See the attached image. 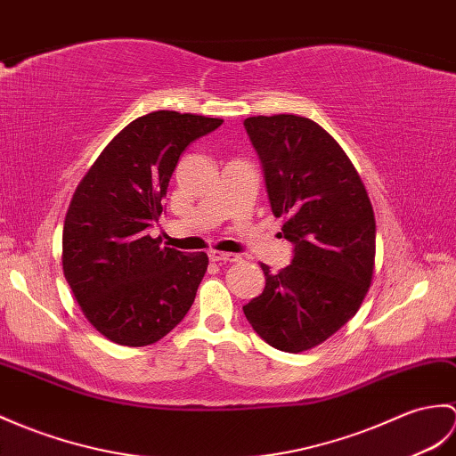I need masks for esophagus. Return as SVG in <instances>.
I'll use <instances>...</instances> for the list:
<instances>
[{
	"label": "esophagus",
	"mask_w": 456,
	"mask_h": 456,
	"mask_svg": "<svg viewBox=\"0 0 456 456\" xmlns=\"http://www.w3.org/2000/svg\"><path fill=\"white\" fill-rule=\"evenodd\" d=\"M209 260L211 262H239V254L232 252H221V250H209Z\"/></svg>",
	"instance_id": "esophagus-1"
}]
</instances>
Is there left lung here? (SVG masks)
<instances>
[{
    "label": "left lung",
    "mask_w": 456,
    "mask_h": 456,
    "mask_svg": "<svg viewBox=\"0 0 456 456\" xmlns=\"http://www.w3.org/2000/svg\"><path fill=\"white\" fill-rule=\"evenodd\" d=\"M245 128L266 176L272 211L295 247L242 306L262 340L299 354L322 344L359 311L375 273V214L357 168L319 124L295 114L250 116Z\"/></svg>",
    "instance_id": "left-lung-1"
}]
</instances>
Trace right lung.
I'll use <instances>...</instances> for the list:
<instances>
[{"label": "right lung", "mask_w": 456, "mask_h": 456, "mask_svg": "<svg viewBox=\"0 0 456 456\" xmlns=\"http://www.w3.org/2000/svg\"><path fill=\"white\" fill-rule=\"evenodd\" d=\"M221 124L175 110L140 116L112 137L73 192L63 276L85 319L114 344L159 342L196 299L208 254L161 247L145 229L161 216L180 155Z\"/></svg>", "instance_id": "1"}]
</instances>
